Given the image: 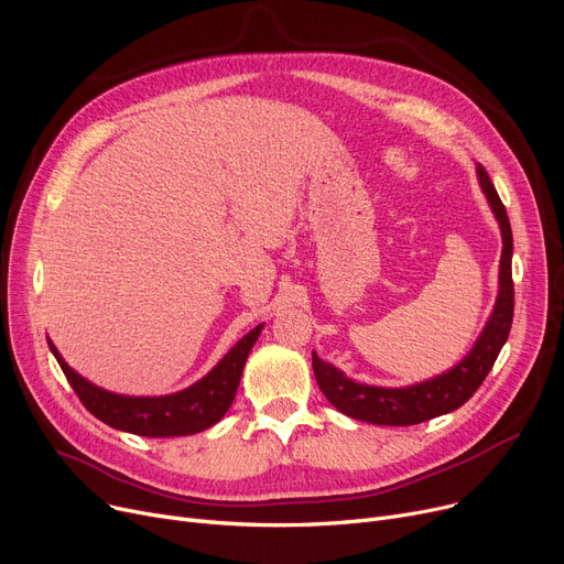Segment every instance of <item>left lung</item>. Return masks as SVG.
Wrapping results in <instances>:
<instances>
[{
	"label": "left lung",
	"mask_w": 564,
	"mask_h": 564,
	"mask_svg": "<svg viewBox=\"0 0 564 564\" xmlns=\"http://www.w3.org/2000/svg\"><path fill=\"white\" fill-rule=\"evenodd\" d=\"M478 181L491 205V213L500 226L502 253L498 272V297L496 306L485 324L482 334L466 357L448 372L436 375L427 381L413 383L404 389H381L357 383L345 377L336 366L322 361L313 351V372L319 391L327 400L343 411L345 416L366 421L372 425H416L443 413L459 409L489 375L494 361L508 340L512 315H514V283H512V228L506 213V205L498 198V192L487 171L478 164Z\"/></svg>",
	"instance_id": "1"
}]
</instances>
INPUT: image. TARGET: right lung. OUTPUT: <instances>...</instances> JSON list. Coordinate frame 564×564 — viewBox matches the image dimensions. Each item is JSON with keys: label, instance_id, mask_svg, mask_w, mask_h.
<instances>
[{"label": "right lung", "instance_id": "add662e5", "mask_svg": "<svg viewBox=\"0 0 564 564\" xmlns=\"http://www.w3.org/2000/svg\"><path fill=\"white\" fill-rule=\"evenodd\" d=\"M262 332V324L251 329L247 336L237 340L226 357L207 372L203 379L192 383L189 389L177 391L160 398H134L109 393L82 375H77L66 361L52 340H47L54 359L62 366L68 383L82 404L94 416L109 427L123 430L139 436L164 438V436H187L213 427L224 419V413L235 400L240 377L247 364L251 347L256 345Z\"/></svg>", "mask_w": 564, "mask_h": 564}]
</instances>
